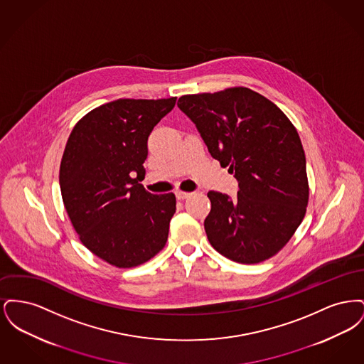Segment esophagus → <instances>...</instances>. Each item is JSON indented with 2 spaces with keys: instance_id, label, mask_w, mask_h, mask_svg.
<instances>
[{
  "instance_id": "34e87169",
  "label": "esophagus",
  "mask_w": 364,
  "mask_h": 364,
  "mask_svg": "<svg viewBox=\"0 0 364 364\" xmlns=\"http://www.w3.org/2000/svg\"><path fill=\"white\" fill-rule=\"evenodd\" d=\"M191 192H184V191H176V198L178 200H183V199H187L190 198Z\"/></svg>"
}]
</instances>
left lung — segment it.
Wrapping results in <instances>:
<instances>
[{
	"instance_id": "left-lung-1",
	"label": "left lung",
	"mask_w": 364,
	"mask_h": 364,
	"mask_svg": "<svg viewBox=\"0 0 364 364\" xmlns=\"http://www.w3.org/2000/svg\"><path fill=\"white\" fill-rule=\"evenodd\" d=\"M177 106L239 183L235 199L208 192V242L239 263L272 258L294 236L309 203L306 156L294 124L245 87L183 95Z\"/></svg>"
}]
</instances>
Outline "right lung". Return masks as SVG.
I'll use <instances>...</instances> for the list:
<instances>
[{"label":"right lung","instance_id":"right-lung-1","mask_svg":"<svg viewBox=\"0 0 364 364\" xmlns=\"http://www.w3.org/2000/svg\"><path fill=\"white\" fill-rule=\"evenodd\" d=\"M168 100H117L75 125L60 166V188L82 242L116 267H135L165 247L174 193L156 195L139 183L147 140L176 105Z\"/></svg>","mask_w":364,"mask_h":364}]
</instances>
